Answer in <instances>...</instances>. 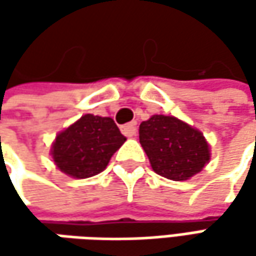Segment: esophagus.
I'll use <instances>...</instances> for the list:
<instances>
[{
	"label": "esophagus",
	"mask_w": 256,
	"mask_h": 256,
	"mask_svg": "<svg viewBox=\"0 0 256 256\" xmlns=\"http://www.w3.org/2000/svg\"><path fill=\"white\" fill-rule=\"evenodd\" d=\"M121 131L125 136H130V138H132L136 135V124L135 122H130V124H125L121 126Z\"/></svg>",
	"instance_id": "1"
}]
</instances>
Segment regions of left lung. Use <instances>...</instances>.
Masks as SVG:
<instances>
[{
	"instance_id": "obj_1",
	"label": "left lung",
	"mask_w": 256,
	"mask_h": 256,
	"mask_svg": "<svg viewBox=\"0 0 256 256\" xmlns=\"http://www.w3.org/2000/svg\"><path fill=\"white\" fill-rule=\"evenodd\" d=\"M140 142L154 171L172 181L190 180L211 158L204 134L175 116L152 115L144 121Z\"/></svg>"
}]
</instances>
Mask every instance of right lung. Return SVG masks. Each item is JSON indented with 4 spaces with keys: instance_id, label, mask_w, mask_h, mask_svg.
<instances>
[{
    "instance_id": "add662e5",
    "label": "right lung",
    "mask_w": 256,
    "mask_h": 256,
    "mask_svg": "<svg viewBox=\"0 0 256 256\" xmlns=\"http://www.w3.org/2000/svg\"><path fill=\"white\" fill-rule=\"evenodd\" d=\"M125 141L112 118L86 114L56 135L51 155L60 171L84 180L102 172Z\"/></svg>"
}]
</instances>
